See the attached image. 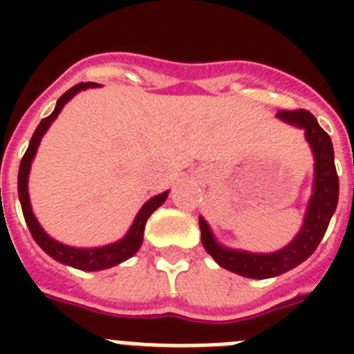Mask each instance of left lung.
Instances as JSON below:
<instances>
[{"label":"left lung","instance_id":"1","mask_svg":"<svg viewBox=\"0 0 354 354\" xmlns=\"http://www.w3.org/2000/svg\"><path fill=\"white\" fill-rule=\"evenodd\" d=\"M278 117L282 120L303 127L305 136L314 150L315 158V180L314 195L308 204L305 216V225L296 239L283 250L271 255H257V253L234 252L220 246L212 239L207 223L200 218L202 230V245L205 252L214 259L221 268L248 278H271L292 270L303 261L310 257L321 239L326 234L331 216L339 202V175H337L335 161H333V145L330 134L319 126L314 115L306 109H280Z\"/></svg>","mask_w":354,"mask_h":354}]
</instances>
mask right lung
Wrapping results in <instances>:
<instances>
[{"mask_svg": "<svg viewBox=\"0 0 354 354\" xmlns=\"http://www.w3.org/2000/svg\"><path fill=\"white\" fill-rule=\"evenodd\" d=\"M93 86H99L97 83H77L74 84L72 88H68L64 95L58 99L56 102V108L49 117L42 118V122L39 124V127L35 129L33 136L30 140V145L28 150L24 152L23 159H21V167H19V177H17V192H19V200H21V207H23L24 220H26L28 228H30L31 236L35 239L37 245L48 253L49 257H53L55 261L62 262V264L72 266V268H77V270L83 271H99L106 270V268H111V266H117L120 262H124L126 259L133 257L134 253L138 252V248L142 246L143 241V230H145V223L149 220V216L159 207V205L167 200L168 193H161V195L150 198L145 205L142 207V211L138 212L136 220H134L133 227L127 232V236L124 239L117 241L113 245L102 246V248H92V250H83V248H72V246H65L58 241L51 239L48 234L44 232L42 227L37 223L35 216L31 212L30 198H28V174H30L31 159L35 158L37 147H39L40 138L42 134L48 131V127L51 126V122L58 117V113L62 111L65 102L68 99L76 95L80 90L84 88H93Z\"/></svg>", "mask_w": 354, "mask_h": 354, "instance_id": "right-lung-1", "label": "right lung"}]
</instances>
